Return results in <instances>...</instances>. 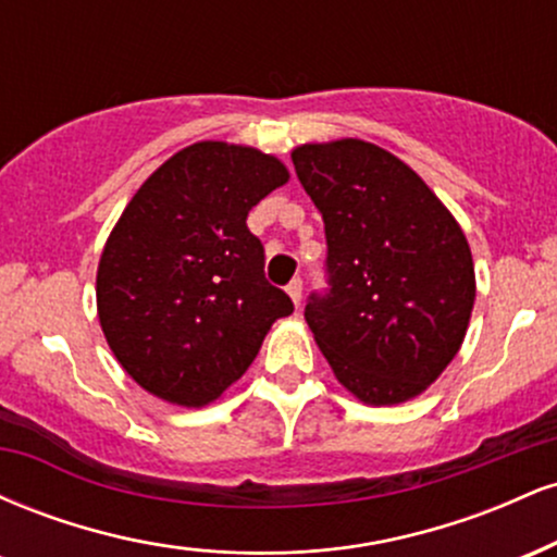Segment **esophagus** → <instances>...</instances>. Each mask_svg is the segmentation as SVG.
Returning a JSON list of instances; mask_svg holds the SVG:
<instances>
[{"mask_svg":"<svg viewBox=\"0 0 557 557\" xmlns=\"http://www.w3.org/2000/svg\"><path fill=\"white\" fill-rule=\"evenodd\" d=\"M287 296L293 298V304L300 306V298H304V283H300V277H293L287 283Z\"/></svg>","mask_w":557,"mask_h":557,"instance_id":"obj_1","label":"esophagus"}]
</instances>
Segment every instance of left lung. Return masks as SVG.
Listing matches in <instances>:
<instances>
[{
  "label": "left lung",
  "instance_id": "left-lung-1",
  "mask_svg": "<svg viewBox=\"0 0 557 557\" xmlns=\"http://www.w3.org/2000/svg\"><path fill=\"white\" fill-rule=\"evenodd\" d=\"M324 220L327 290L306 322L356 398H417L461 348L476 283L463 230L408 164L359 138L293 151Z\"/></svg>",
  "mask_w": 557,
  "mask_h": 557
}]
</instances>
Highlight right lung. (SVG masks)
Returning a JSON list of instances; mask_svg holds the SVG:
<instances>
[{
  "instance_id": "1",
  "label": "right lung",
  "mask_w": 557,
  "mask_h": 557,
  "mask_svg": "<svg viewBox=\"0 0 557 557\" xmlns=\"http://www.w3.org/2000/svg\"><path fill=\"white\" fill-rule=\"evenodd\" d=\"M283 183L280 159L201 140L125 207L101 253L96 306L112 354L151 395L207 406L251 367L274 319L293 314L246 225Z\"/></svg>"
}]
</instances>
